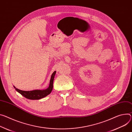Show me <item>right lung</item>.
Returning a JSON list of instances; mask_svg holds the SVG:
<instances>
[{
    "mask_svg": "<svg viewBox=\"0 0 132 132\" xmlns=\"http://www.w3.org/2000/svg\"><path fill=\"white\" fill-rule=\"evenodd\" d=\"M56 71H55L52 74L51 76V78L50 80V83L49 87L47 89L44 90H34L30 91H24L20 90L17 88H16L14 86V88L21 95H22L23 96H24L26 98L29 100H39L42 98L46 97V96L49 95L52 91L53 88V81L55 75L56 74Z\"/></svg>",
    "mask_w": 132,
    "mask_h": 132,
    "instance_id": "1",
    "label": "right lung"
}]
</instances>
